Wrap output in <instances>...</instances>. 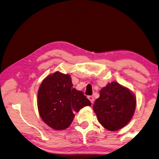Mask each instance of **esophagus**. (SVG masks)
<instances>
[{"label":"esophagus","mask_w":159,"mask_h":159,"mask_svg":"<svg viewBox=\"0 0 159 159\" xmlns=\"http://www.w3.org/2000/svg\"><path fill=\"white\" fill-rule=\"evenodd\" d=\"M88 99H89V101H90V102L92 103V104H93L94 101V99L93 96H88Z\"/></svg>","instance_id":"esophagus-1"}]
</instances>
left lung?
Returning a JSON list of instances; mask_svg holds the SVG:
<instances>
[{
    "label": "left lung",
    "mask_w": 159,
    "mask_h": 159,
    "mask_svg": "<svg viewBox=\"0 0 159 159\" xmlns=\"http://www.w3.org/2000/svg\"><path fill=\"white\" fill-rule=\"evenodd\" d=\"M136 97L126 87L112 82L100 90L93 105L99 122L105 129L115 131L122 129L132 119Z\"/></svg>",
    "instance_id": "1"
}]
</instances>
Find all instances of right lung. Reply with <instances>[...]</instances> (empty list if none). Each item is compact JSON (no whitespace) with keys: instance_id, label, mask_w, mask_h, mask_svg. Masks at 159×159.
I'll list each match as a JSON object with an SVG mask.
<instances>
[{"instance_id":"add662e5","label":"right lung","mask_w":159,"mask_h":159,"mask_svg":"<svg viewBox=\"0 0 159 159\" xmlns=\"http://www.w3.org/2000/svg\"><path fill=\"white\" fill-rule=\"evenodd\" d=\"M91 103L81 91L73 88L70 74L56 71L42 80L37 93V108L44 122L55 130L68 128L75 112Z\"/></svg>"}]
</instances>
